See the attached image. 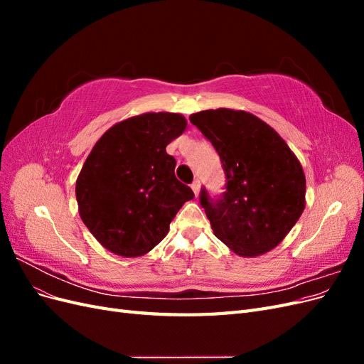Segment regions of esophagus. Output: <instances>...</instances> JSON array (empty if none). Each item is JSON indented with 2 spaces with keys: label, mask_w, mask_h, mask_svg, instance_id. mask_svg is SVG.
Segmentation results:
<instances>
[{
  "label": "esophagus",
  "mask_w": 364,
  "mask_h": 364,
  "mask_svg": "<svg viewBox=\"0 0 364 364\" xmlns=\"http://www.w3.org/2000/svg\"><path fill=\"white\" fill-rule=\"evenodd\" d=\"M191 190H193V193H194L196 197H199V194H200V182H199V181H194V182L191 183Z\"/></svg>",
  "instance_id": "esophagus-1"
}]
</instances>
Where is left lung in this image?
<instances>
[{
  "label": "left lung",
  "mask_w": 364,
  "mask_h": 364,
  "mask_svg": "<svg viewBox=\"0 0 364 364\" xmlns=\"http://www.w3.org/2000/svg\"><path fill=\"white\" fill-rule=\"evenodd\" d=\"M223 164L226 191L200 203L214 235L234 253L259 257L287 237L305 209L304 168L277 130L237 109H208L190 115Z\"/></svg>",
  "instance_id": "8db88e82"
}]
</instances>
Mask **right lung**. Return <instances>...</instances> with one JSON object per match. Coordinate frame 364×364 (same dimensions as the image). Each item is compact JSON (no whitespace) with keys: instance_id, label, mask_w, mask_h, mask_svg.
<instances>
[{"instance_id":"add662e5","label":"right lung","mask_w":364,"mask_h":364,"mask_svg":"<svg viewBox=\"0 0 364 364\" xmlns=\"http://www.w3.org/2000/svg\"><path fill=\"white\" fill-rule=\"evenodd\" d=\"M185 129L182 114L146 112L119 121L95 142L77 176L75 199L82 222L109 252L146 255L194 197L176 179V159L165 150Z\"/></svg>"}]
</instances>
